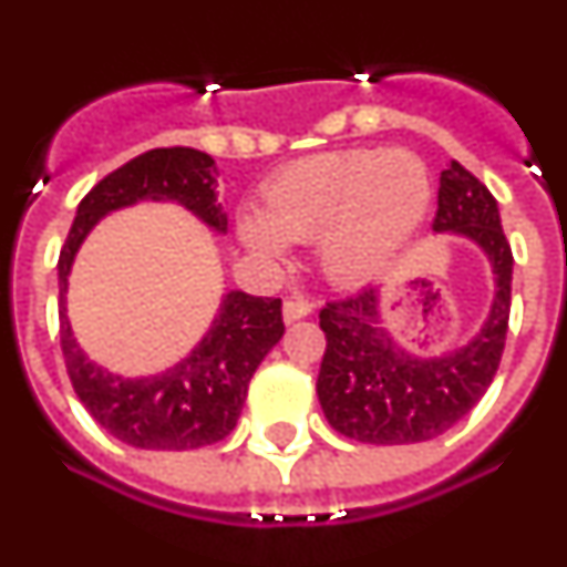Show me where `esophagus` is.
<instances>
[{"mask_svg":"<svg viewBox=\"0 0 567 567\" xmlns=\"http://www.w3.org/2000/svg\"><path fill=\"white\" fill-rule=\"evenodd\" d=\"M315 303L312 300H303V298H289L287 303H284V320L287 323H295V320L307 318V315H312Z\"/></svg>","mask_w":567,"mask_h":567,"instance_id":"34e87169","label":"esophagus"}]
</instances>
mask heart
<instances>
[{
	"label": "heart",
	"mask_w": 567,
	"mask_h": 567,
	"mask_svg": "<svg viewBox=\"0 0 567 567\" xmlns=\"http://www.w3.org/2000/svg\"><path fill=\"white\" fill-rule=\"evenodd\" d=\"M432 204L429 169L409 150H338L278 169L260 215H240L244 247L280 260L289 244H315L332 284L358 287L412 240Z\"/></svg>",
	"instance_id": "heart-1"
}]
</instances>
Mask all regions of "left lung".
<instances>
[{
	"label": "left lung",
	"instance_id": "obj_1",
	"mask_svg": "<svg viewBox=\"0 0 567 567\" xmlns=\"http://www.w3.org/2000/svg\"><path fill=\"white\" fill-rule=\"evenodd\" d=\"M434 235H457L485 255L494 298L483 327L468 343L423 358L405 349L383 320V289L320 309L327 354L318 400L329 425L343 437L372 445L425 443L449 432L480 403L497 374L511 312L514 255L505 240L494 195L452 162L440 173Z\"/></svg>",
	"mask_w": 567,
	"mask_h": 567
}]
</instances>
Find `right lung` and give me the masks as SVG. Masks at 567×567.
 Returning <instances> with one entry per match:
<instances>
[{
    "instance_id": "add662e5",
    "label": "right lung",
    "mask_w": 567,
    "mask_h": 567,
    "mask_svg": "<svg viewBox=\"0 0 567 567\" xmlns=\"http://www.w3.org/2000/svg\"><path fill=\"white\" fill-rule=\"evenodd\" d=\"M215 189L213 155L193 147L150 150L84 195L59 255V338L70 383L90 417L115 440L144 452H189L233 432L255 369L284 338L280 300L229 289L187 358L164 372L127 378L90 360L73 338L68 280L84 238L104 215L142 202L178 204L215 235H227V213Z\"/></svg>"
}]
</instances>
